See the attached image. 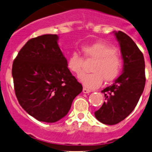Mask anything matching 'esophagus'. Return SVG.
<instances>
[{
  "label": "esophagus",
  "instance_id": "esophagus-1",
  "mask_svg": "<svg viewBox=\"0 0 152 152\" xmlns=\"http://www.w3.org/2000/svg\"><path fill=\"white\" fill-rule=\"evenodd\" d=\"M90 92H91V90H88V89L85 88V87H84L83 88V93H90Z\"/></svg>",
  "mask_w": 152,
  "mask_h": 152
}]
</instances>
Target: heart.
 I'll list each match as a JSON object with an SVG mask.
<instances>
[{"instance_id":"b5f03b06","label":"heart","mask_w":152,"mask_h":152,"mask_svg":"<svg viewBox=\"0 0 152 152\" xmlns=\"http://www.w3.org/2000/svg\"><path fill=\"white\" fill-rule=\"evenodd\" d=\"M84 56L94 59L91 67L93 73L84 74L80 81L89 89H96L106 82H111L120 74L122 68V61L115 48L109 44L102 42H95L82 47ZM83 58L76 52H73L67 60L68 70L76 76L82 73Z\"/></svg>"}]
</instances>
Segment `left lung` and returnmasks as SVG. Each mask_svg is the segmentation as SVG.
I'll list each match as a JSON object with an SVG mask.
<instances>
[{"label": "left lung", "mask_w": 152, "mask_h": 152, "mask_svg": "<svg viewBox=\"0 0 152 152\" xmlns=\"http://www.w3.org/2000/svg\"><path fill=\"white\" fill-rule=\"evenodd\" d=\"M114 33L120 45L124 60L123 73L113 85L102 90L105 102L95 112L96 119L107 125L118 124L133 111L145 83L142 53L132 38L123 31Z\"/></svg>", "instance_id": "8db88e82"}]
</instances>
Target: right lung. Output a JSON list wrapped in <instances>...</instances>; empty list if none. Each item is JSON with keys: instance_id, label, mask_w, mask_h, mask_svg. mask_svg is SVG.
Masks as SVG:
<instances>
[{"instance_id": "add662e5", "label": "right lung", "mask_w": 152, "mask_h": 152, "mask_svg": "<svg viewBox=\"0 0 152 152\" xmlns=\"http://www.w3.org/2000/svg\"><path fill=\"white\" fill-rule=\"evenodd\" d=\"M56 34L32 38L20 49L12 65L18 102L39 121L54 123L65 117L82 86L67 67Z\"/></svg>"}]
</instances>
